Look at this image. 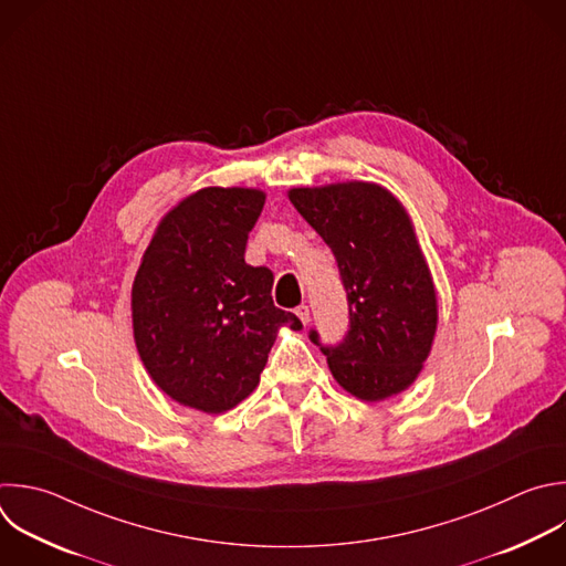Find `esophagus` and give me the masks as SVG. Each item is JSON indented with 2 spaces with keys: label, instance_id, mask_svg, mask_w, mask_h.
I'll return each instance as SVG.
<instances>
[{
  "label": "esophagus",
  "instance_id": "1",
  "mask_svg": "<svg viewBox=\"0 0 566 566\" xmlns=\"http://www.w3.org/2000/svg\"><path fill=\"white\" fill-rule=\"evenodd\" d=\"M295 315L302 319L304 326L311 322V313H308V306H306V304H300V306L295 308Z\"/></svg>",
  "mask_w": 566,
  "mask_h": 566
}]
</instances>
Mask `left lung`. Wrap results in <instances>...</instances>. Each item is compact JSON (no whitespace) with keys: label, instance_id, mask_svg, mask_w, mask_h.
<instances>
[{"label":"left lung","instance_id":"1","mask_svg":"<svg viewBox=\"0 0 566 566\" xmlns=\"http://www.w3.org/2000/svg\"><path fill=\"white\" fill-rule=\"evenodd\" d=\"M291 205L331 247L348 300V333L322 346L335 382L364 402L409 389L438 328V293L413 222L389 188L373 181L300 186Z\"/></svg>","mask_w":566,"mask_h":566}]
</instances>
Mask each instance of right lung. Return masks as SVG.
Returning <instances> with one entry per match:
<instances>
[{
	"label": "right lung",
	"instance_id": "right-lung-1",
	"mask_svg": "<svg viewBox=\"0 0 566 566\" xmlns=\"http://www.w3.org/2000/svg\"><path fill=\"white\" fill-rule=\"evenodd\" d=\"M264 202L260 188H200L159 220L142 255L135 346L150 380L188 409L238 407L260 385L277 331L302 328L273 304V273L244 262Z\"/></svg>",
	"mask_w": 566,
	"mask_h": 566
}]
</instances>
